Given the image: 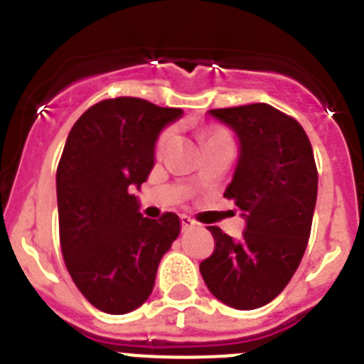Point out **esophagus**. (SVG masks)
<instances>
[{"instance_id": "1", "label": "esophagus", "mask_w": 364, "mask_h": 364, "mask_svg": "<svg viewBox=\"0 0 364 364\" xmlns=\"http://www.w3.org/2000/svg\"><path fill=\"white\" fill-rule=\"evenodd\" d=\"M180 222H182V230H191V228L197 226V222L188 215H180Z\"/></svg>"}]
</instances>
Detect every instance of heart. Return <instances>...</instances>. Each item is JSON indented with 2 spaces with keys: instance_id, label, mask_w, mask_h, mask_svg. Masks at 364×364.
I'll return each mask as SVG.
<instances>
[{
  "instance_id": "heart-1",
  "label": "heart",
  "mask_w": 364,
  "mask_h": 364,
  "mask_svg": "<svg viewBox=\"0 0 364 364\" xmlns=\"http://www.w3.org/2000/svg\"><path fill=\"white\" fill-rule=\"evenodd\" d=\"M171 138H173L171 129L164 131V133L159 136V142H156V151L162 153V151L167 147V144L171 142ZM218 140H230V138H228L226 133H222V131H211V133H208V144L218 142Z\"/></svg>"
}]
</instances>
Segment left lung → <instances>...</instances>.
<instances>
[{
	"label": "left lung",
	"mask_w": 364,
	"mask_h": 364,
	"mask_svg": "<svg viewBox=\"0 0 364 364\" xmlns=\"http://www.w3.org/2000/svg\"><path fill=\"white\" fill-rule=\"evenodd\" d=\"M210 114L239 138V162L224 197L242 211L246 230L233 240L210 226L215 252L202 260L200 273L218 301L255 310L284 290L306 250L317 200L314 151L301 124L268 104Z\"/></svg>",
	"instance_id": "left-lung-1"
}]
</instances>
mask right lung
Segmentation results:
<instances>
[{
  "instance_id": "add662e5",
  "label": "right lung",
  "mask_w": 364,
  "mask_h": 364,
  "mask_svg": "<svg viewBox=\"0 0 364 364\" xmlns=\"http://www.w3.org/2000/svg\"><path fill=\"white\" fill-rule=\"evenodd\" d=\"M184 112L120 96L98 102L73 125L56 171L60 244L74 284L105 314H129L153 291L180 218L142 217L133 188L154 166V144Z\"/></svg>"
}]
</instances>
